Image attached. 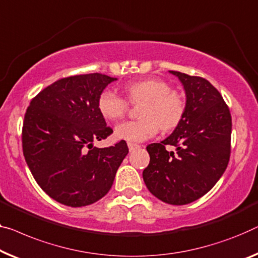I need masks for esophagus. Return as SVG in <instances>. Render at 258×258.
Here are the masks:
<instances>
[{"label":"esophagus","instance_id":"1","mask_svg":"<svg viewBox=\"0 0 258 258\" xmlns=\"http://www.w3.org/2000/svg\"><path fill=\"white\" fill-rule=\"evenodd\" d=\"M127 146H128L130 152H132V151H134V149H137L138 147H139V145H137V144H132V142H128Z\"/></svg>","mask_w":258,"mask_h":258}]
</instances>
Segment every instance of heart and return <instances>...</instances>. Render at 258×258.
Returning <instances> with one entry per match:
<instances>
[{"label": "heart", "mask_w": 258, "mask_h": 258, "mask_svg": "<svg viewBox=\"0 0 258 258\" xmlns=\"http://www.w3.org/2000/svg\"><path fill=\"white\" fill-rule=\"evenodd\" d=\"M128 101L142 102L137 120H126L114 128L118 139L128 142H141L153 138L161 127L171 131L177 126L185 113V99L180 94L171 91L163 80L144 79L130 82L125 86ZM99 113L106 120L114 121L124 116L128 104L117 92L105 89L97 99Z\"/></svg>", "instance_id": "1"}]
</instances>
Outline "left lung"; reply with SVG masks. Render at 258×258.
<instances>
[{"instance_id": "1", "label": "left lung", "mask_w": 258, "mask_h": 258, "mask_svg": "<svg viewBox=\"0 0 258 258\" xmlns=\"http://www.w3.org/2000/svg\"><path fill=\"white\" fill-rule=\"evenodd\" d=\"M185 91V113L170 136L147 146L149 164L142 172L151 194L171 205L197 201L227 168L232 117L224 98L209 81L169 71ZM175 145L174 152L165 146Z\"/></svg>"}]
</instances>
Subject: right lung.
Returning <instances> with one entry per match:
<instances>
[{
	"instance_id": "add662e5",
	"label": "right lung",
	"mask_w": 258,
	"mask_h": 258,
	"mask_svg": "<svg viewBox=\"0 0 258 258\" xmlns=\"http://www.w3.org/2000/svg\"><path fill=\"white\" fill-rule=\"evenodd\" d=\"M116 78L99 73L61 79L30 103L23 124V154L49 197L81 207L104 197L128 148L124 140L106 148L94 141L112 133L97 99Z\"/></svg>"
}]
</instances>
